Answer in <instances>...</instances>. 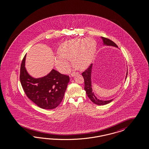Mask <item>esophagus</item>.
<instances>
[{
    "instance_id": "obj_1",
    "label": "esophagus",
    "mask_w": 149,
    "mask_h": 149,
    "mask_svg": "<svg viewBox=\"0 0 149 149\" xmlns=\"http://www.w3.org/2000/svg\"><path fill=\"white\" fill-rule=\"evenodd\" d=\"M77 74H78V72H74V71H73L72 73H71V74H70V75L72 76V77H74V76H75V75H76Z\"/></svg>"
}]
</instances>
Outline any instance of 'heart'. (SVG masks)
Returning a JSON list of instances; mask_svg holds the SVG:
<instances>
[{
	"mask_svg": "<svg viewBox=\"0 0 149 149\" xmlns=\"http://www.w3.org/2000/svg\"><path fill=\"white\" fill-rule=\"evenodd\" d=\"M96 50L95 40L91 38L75 39L63 43L58 50L59 56L55 58L57 67L68 70L72 60L75 67L83 69L91 62Z\"/></svg>",
	"mask_w": 149,
	"mask_h": 149,
	"instance_id": "b5f03b06",
	"label": "heart"
}]
</instances>
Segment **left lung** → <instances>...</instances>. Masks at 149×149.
<instances>
[{
    "mask_svg": "<svg viewBox=\"0 0 149 149\" xmlns=\"http://www.w3.org/2000/svg\"><path fill=\"white\" fill-rule=\"evenodd\" d=\"M101 38L103 39L104 44L109 45V46H113L118 47L117 45L113 41L107 38L103 37V36H102ZM92 67V64H91L88 68L86 69L84 72H82V75L84 77V82H85L84 89H85V90L86 91V94L87 95V96L88 97V98L91 99V100L92 102H93L95 104L99 105H103L108 104L109 103H110L111 101H113V99L109 100H100V99H98L95 96V94L92 92V85H91ZM127 73H128V72H127L126 77L127 76Z\"/></svg>",
    "mask_w": 149,
    "mask_h": 149,
    "instance_id": "left-lung-1",
    "label": "left lung"
}]
</instances>
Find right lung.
Wrapping results in <instances>:
<instances>
[{
	"mask_svg": "<svg viewBox=\"0 0 149 149\" xmlns=\"http://www.w3.org/2000/svg\"><path fill=\"white\" fill-rule=\"evenodd\" d=\"M25 58L26 55L21 65L19 79L27 97L41 108H56L63 99L69 82V77L52 69L47 75L34 79L26 70Z\"/></svg>",
	"mask_w": 149,
	"mask_h": 149,
	"instance_id": "right-lung-1",
	"label": "right lung"
}]
</instances>
